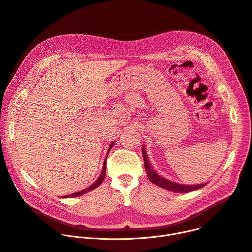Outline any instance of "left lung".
<instances>
[{"instance_id": "left-lung-1", "label": "left lung", "mask_w": 252, "mask_h": 252, "mask_svg": "<svg viewBox=\"0 0 252 252\" xmlns=\"http://www.w3.org/2000/svg\"><path fill=\"white\" fill-rule=\"evenodd\" d=\"M142 156H143V159H144V168H145L147 177H149V179L151 180L152 183L156 184L158 187H161V188H164L166 190L173 191V192L186 193V192L200 189L201 187H203V186L208 184V183H203V184H196V185H185V184L176 183V182H173L171 180H168V179L164 178V177H161L160 175H158L152 168V166L150 164L149 157H147V154L145 152V146L144 145H142Z\"/></svg>"}]
</instances>
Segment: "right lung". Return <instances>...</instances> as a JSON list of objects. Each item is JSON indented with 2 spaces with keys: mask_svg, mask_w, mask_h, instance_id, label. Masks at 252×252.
<instances>
[{
  "mask_svg": "<svg viewBox=\"0 0 252 252\" xmlns=\"http://www.w3.org/2000/svg\"><path fill=\"white\" fill-rule=\"evenodd\" d=\"M113 144H114V142L113 143H111V145H110V147H109V151H108V154H109V152L111 151V149H112V146H113ZM107 157H108V155H107ZM107 157H106V159H105V161H103V167H102V170H101V173H100V175H99V177L98 178L96 179V181L93 184V185H91L90 187H87L86 189H83V190H81V191H78V192H75V193H71V194H69V195H65V196H63L64 198H69V197H77V196H80V195H82V194H85L86 192H90V191H92V190H94V189H95L97 186H99L101 183H102V181H103V179H105V175H106V169H107V167H106V161H107Z\"/></svg>",
  "mask_w": 252,
  "mask_h": 252,
  "instance_id": "right-lung-1",
  "label": "right lung"
}]
</instances>
